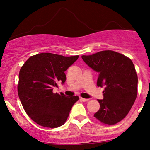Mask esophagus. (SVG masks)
Listing matches in <instances>:
<instances>
[{
	"label": "esophagus",
	"instance_id": "esophagus-1",
	"mask_svg": "<svg viewBox=\"0 0 150 150\" xmlns=\"http://www.w3.org/2000/svg\"><path fill=\"white\" fill-rule=\"evenodd\" d=\"M79 100L81 101H83V102H86V101L89 100V99H88V98H82V97H80Z\"/></svg>",
	"mask_w": 150,
	"mask_h": 150
}]
</instances>
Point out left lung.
Returning a JSON list of instances; mask_svg holds the SVG:
<instances>
[{
    "instance_id": "left-lung-1",
    "label": "left lung",
    "mask_w": 150,
    "mask_h": 150,
    "mask_svg": "<svg viewBox=\"0 0 150 150\" xmlns=\"http://www.w3.org/2000/svg\"><path fill=\"white\" fill-rule=\"evenodd\" d=\"M88 66L98 73L97 86H105L100 109L94 117L102 124L113 125L125 117L137 96L138 77L132 60L112 50L81 56Z\"/></svg>"
}]
</instances>
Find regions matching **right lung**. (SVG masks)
Listing matches in <instances>:
<instances>
[{"instance_id": "1", "label": "right lung", "mask_w": 150, "mask_h": 150, "mask_svg": "<svg viewBox=\"0 0 150 150\" xmlns=\"http://www.w3.org/2000/svg\"><path fill=\"white\" fill-rule=\"evenodd\" d=\"M78 58L79 56L41 53L30 56L21 67L18 96L27 115L37 124L57 128L67 121L79 96L54 93L53 89L58 87V83H64V71Z\"/></svg>"}]
</instances>
